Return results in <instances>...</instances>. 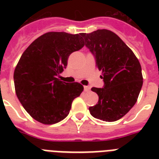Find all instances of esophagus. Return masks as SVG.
<instances>
[{"instance_id":"1","label":"esophagus","mask_w":159,"mask_h":159,"mask_svg":"<svg viewBox=\"0 0 159 159\" xmlns=\"http://www.w3.org/2000/svg\"><path fill=\"white\" fill-rule=\"evenodd\" d=\"M91 90V88L89 86H84V91L86 92H88Z\"/></svg>"}]
</instances>
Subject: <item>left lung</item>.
Masks as SVG:
<instances>
[{"label":"left lung","instance_id":"8db88e82","mask_svg":"<svg viewBox=\"0 0 159 159\" xmlns=\"http://www.w3.org/2000/svg\"><path fill=\"white\" fill-rule=\"evenodd\" d=\"M85 45L102 71V88H92L99 95L98 103L90 107L93 117L106 122L119 120L133 107L143 86L140 63L131 49L115 32L99 29L82 33Z\"/></svg>","mask_w":159,"mask_h":159}]
</instances>
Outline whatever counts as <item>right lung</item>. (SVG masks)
<instances>
[{
  "label": "right lung",
  "instance_id": "add662e5",
  "mask_svg": "<svg viewBox=\"0 0 159 159\" xmlns=\"http://www.w3.org/2000/svg\"><path fill=\"white\" fill-rule=\"evenodd\" d=\"M84 46L81 33L49 32L27 48L14 71L16 96L35 120L45 125L59 123L69 114L74 99L84 86L57 78L73 52Z\"/></svg>",
  "mask_w": 159,
  "mask_h": 159
}]
</instances>
